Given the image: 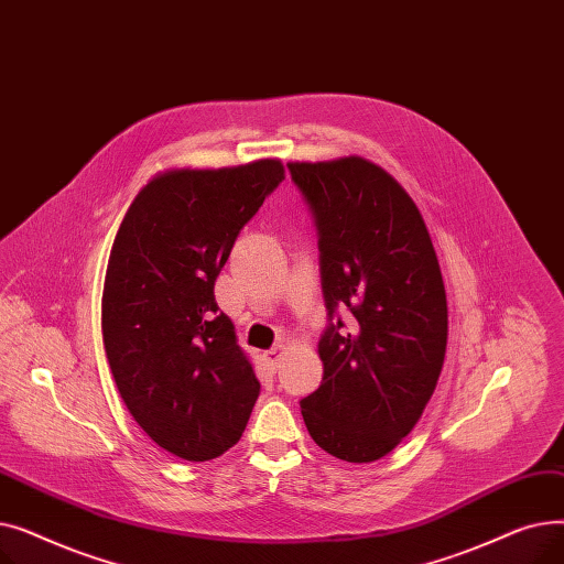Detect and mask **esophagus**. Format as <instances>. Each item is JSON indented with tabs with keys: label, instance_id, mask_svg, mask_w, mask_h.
I'll use <instances>...</instances> for the list:
<instances>
[{
	"label": "esophagus",
	"instance_id": "34e87169",
	"mask_svg": "<svg viewBox=\"0 0 564 564\" xmlns=\"http://www.w3.org/2000/svg\"><path fill=\"white\" fill-rule=\"evenodd\" d=\"M283 351H285V345H283V343L274 345L272 349H267V351H264V361H267V366H270V368H276V366H279V361H281V357H283Z\"/></svg>",
	"mask_w": 564,
	"mask_h": 564
}]
</instances>
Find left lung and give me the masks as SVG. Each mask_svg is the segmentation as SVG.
<instances>
[{
    "mask_svg": "<svg viewBox=\"0 0 564 564\" xmlns=\"http://www.w3.org/2000/svg\"><path fill=\"white\" fill-rule=\"evenodd\" d=\"M315 217L329 317L322 383L304 398L308 434L329 455L368 464L423 416L446 359L448 302L423 215L391 173L359 155L290 162ZM355 315L347 330L338 307Z\"/></svg>",
    "mask_w": 564,
    "mask_h": 564,
    "instance_id": "left-lung-1",
    "label": "left lung"
}]
</instances>
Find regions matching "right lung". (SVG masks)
Here are the masks:
<instances>
[{"mask_svg": "<svg viewBox=\"0 0 564 564\" xmlns=\"http://www.w3.org/2000/svg\"><path fill=\"white\" fill-rule=\"evenodd\" d=\"M285 177L281 160L166 169L116 232L102 343L132 419L166 453L207 462L240 441L260 393L215 281L245 224Z\"/></svg>", "mask_w": 564, "mask_h": 564, "instance_id": "1", "label": "right lung"}]
</instances>
